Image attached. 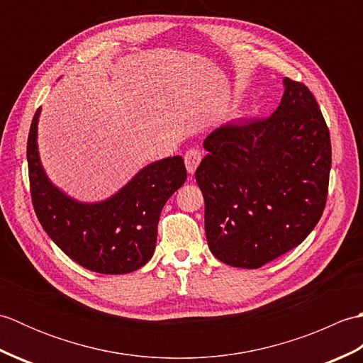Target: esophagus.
<instances>
[{"label":"esophagus","instance_id":"obj_1","mask_svg":"<svg viewBox=\"0 0 363 363\" xmlns=\"http://www.w3.org/2000/svg\"><path fill=\"white\" fill-rule=\"evenodd\" d=\"M201 159H203V154H201V151L196 150V148H190L186 152V156H184V160H186L187 172L190 174H194L196 172V168L199 165V162H201Z\"/></svg>","mask_w":363,"mask_h":363}]
</instances>
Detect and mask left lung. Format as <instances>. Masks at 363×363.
I'll return each instance as SVG.
<instances>
[{
	"instance_id": "obj_1",
	"label": "left lung",
	"mask_w": 363,
	"mask_h": 363,
	"mask_svg": "<svg viewBox=\"0 0 363 363\" xmlns=\"http://www.w3.org/2000/svg\"><path fill=\"white\" fill-rule=\"evenodd\" d=\"M272 117L226 123L206 137L196 168L207 245L223 264L260 268L296 248L326 206L329 129L303 82L284 79Z\"/></svg>"
}]
</instances>
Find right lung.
Listing matches in <instances>:
<instances>
[{
  "instance_id": "obj_1",
  "label": "right lung",
  "mask_w": 363,
  "mask_h": 363,
  "mask_svg": "<svg viewBox=\"0 0 363 363\" xmlns=\"http://www.w3.org/2000/svg\"><path fill=\"white\" fill-rule=\"evenodd\" d=\"M37 109L28 135L30 198L51 240L76 264L103 274H125L152 257L157 223L167 199L187 179L181 156L142 168L125 187L101 203H79L52 186L37 148Z\"/></svg>"
}]
</instances>
